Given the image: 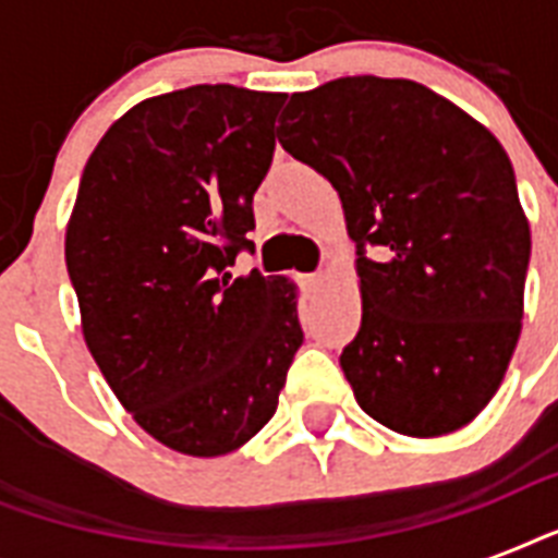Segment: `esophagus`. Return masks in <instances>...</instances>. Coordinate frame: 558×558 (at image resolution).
Listing matches in <instances>:
<instances>
[{
  "label": "esophagus",
  "mask_w": 558,
  "mask_h": 558,
  "mask_svg": "<svg viewBox=\"0 0 558 558\" xmlns=\"http://www.w3.org/2000/svg\"><path fill=\"white\" fill-rule=\"evenodd\" d=\"M301 280H304L306 289H318L324 283V275H322V271H315V275H304Z\"/></svg>",
  "instance_id": "esophagus-1"
}]
</instances>
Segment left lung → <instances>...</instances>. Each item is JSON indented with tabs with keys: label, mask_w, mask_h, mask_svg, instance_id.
<instances>
[{
	"label": "left lung",
	"mask_w": 558,
	"mask_h": 558,
	"mask_svg": "<svg viewBox=\"0 0 558 558\" xmlns=\"http://www.w3.org/2000/svg\"><path fill=\"white\" fill-rule=\"evenodd\" d=\"M278 142L330 179L359 245L362 327L339 362L362 411L405 437L472 423L524 318L530 222L501 142L423 83L373 74L295 92Z\"/></svg>",
	"instance_id": "left-lung-1"
}]
</instances>
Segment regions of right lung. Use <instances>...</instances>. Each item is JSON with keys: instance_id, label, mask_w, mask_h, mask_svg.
Here are the masks:
<instances>
[{"instance_id": "add662e5", "label": "right lung", "mask_w": 558, "mask_h": 558, "mask_svg": "<svg viewBox=\"0 0 558 558\" xmlns=\"http://www.w3.org/2000/svg\"><path fill=\"white\" fill-rule=\"evenodd\" d=\"M283 100L202 83L135 104L92 150L65 226L83 341L135 423L179 454L252 440L304 341L292 280L226 271L254 245Z\"/></svg>"}]
</instances>
